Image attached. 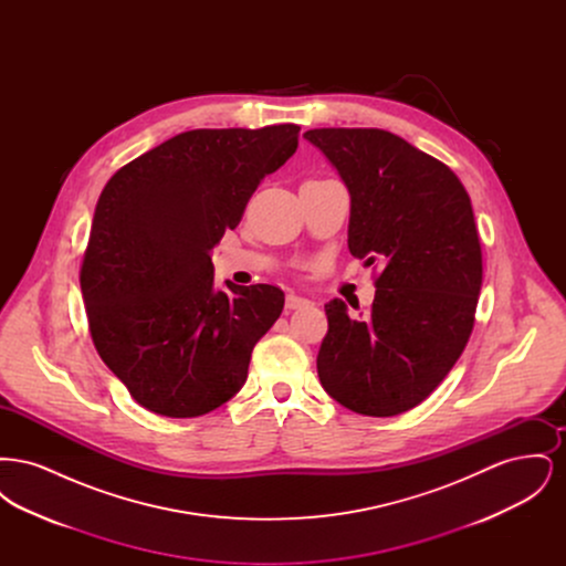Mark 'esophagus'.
<instances>
[{
	"instance_id": "esophagus-1",
	"label": "esophagus",
	"mask_w": 566,
	"mask_h": 566,
	"mask_svg": "<svg viewBox=\"0 0 566 566\" xmlns=\"http://www.w3.org/2000/svg\"><path fill=\"white\" fill-rule=\"evenodd\" d=\"M310 305H314V303L305 296H298L295 293L286 295V310H303V307H310Z\"/></svg>"
}]
</instances>
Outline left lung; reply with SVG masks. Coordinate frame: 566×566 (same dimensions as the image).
<instances>
[{
  "mask_svg": "<svg viewBox=\"0 0 566 566\" xmlns=\"http://www.w3.org/2000/svg\"><path fill=\"white\" fill-rule=\"evenodd\" d=\"M303 137L350 192L348 248L377 265L365 318L324 305L318 352L324 390L363 416L388 418L422 403L454 367L473 331L482 248L457 174L384 129H310Z\"/></svg>",
  "mask_w": 566,
  "mask_h": 566,
  "instance_id": "8db88e82",
  "label": "left lung"
}]
</instances>
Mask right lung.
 Returning a JSON list of instances; mask_svg holds the SVG:
<instances>
[{
  "instance_id": "obj_1",
  "label": "right lung",
  "mask_w": 566,
  "mask_h": 566,
  "mask_svg": "<svg viewBox=\"0 0 566 566\" xmlns=\"http://www.w3.org/2000/svg\"><path fill=\"white\" fill-rule=\"evenodd\" d=\"M296 125L192 129L109 178L81 270L93 344L137 403L195 418L233 399L254 344L280 318L271 284L216 289L212 248L261 180L298 146Z\"/></svg>"
}]
</instances>
